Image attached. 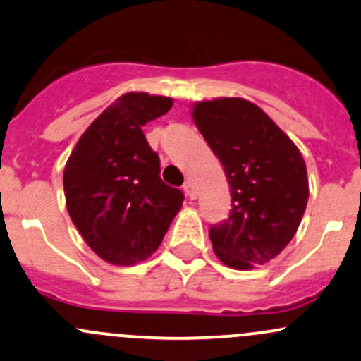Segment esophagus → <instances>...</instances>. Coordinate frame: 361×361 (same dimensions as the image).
<instances>
[{"label":"esophagus","instance_id":"obj_1","mask_svg":"<svg viewBox=\"0 0 361 361\" xmlns=\"http://www.w3.org/2000/svg\"><path fill=\"white\" fill-rule=\"evenodd\" d=\"M183 192H185V195L188 197V199H195L197 197V192H195V188H193V185H192V181H185V185H183Z\"/></svg>","mask_w":361,"mask_h":361}]
</instances>
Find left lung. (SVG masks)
Returning a JSON list of instances; mask_svg holds the SVG:
<instances>
[{"label": "left lung", "mask_w": 361, "mask_h": 361, "mask_svg": "<svg viewBox=\"0 0 361 361\" xmlns=\"http://www.w3.org/2000/svg\"><path fill=\"white\" fill-rule=\"evenodd\" d=\"M192 117L230 185L228 219L209 228L214 254L235 270L268 263L292 240L308 204L301 152L244 98L197 102Z\"/></svg>", "instance_id": "1"}]
</instances>
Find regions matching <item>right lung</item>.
<instances>
[{
  "label": "right lung",
  "mask_w": 361,
  "mask_h": 361,
  "mask_svg": "<svg viewBox=\"0 0 361 361\" xmlns=\"http://www.w3.org/2000/svg\"><path fill=\"white\" fill-rule=\"evenodd\" d=\"M171 107L168 97L123 94L82 133L63 169L72 223L107 263L145 261L183 206L181 190L159 176V155L142 131Z\"/></svg>",
  "instance_id": "obj_1"
}]
</instances>
